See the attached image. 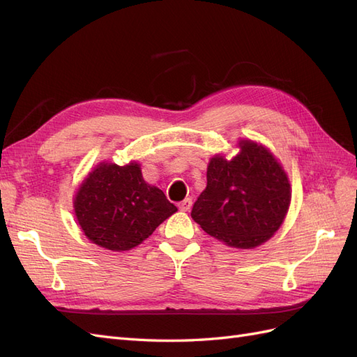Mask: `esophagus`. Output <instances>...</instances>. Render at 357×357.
Listing matches in <instances>:
<instances>
[{
    "mask_svg": "<svg viewBox=\"0 0 357 357\" xmlns=\"http://www.w3.org/2000/svg\"><path fill=\"white\" fill-rule=\"evenodd\" d=\"M178 208H180L181 211H189V210L192 208V199H190V198L183 199V201L178 204Z\"/></svg>",
    "mask_w": 357,
    "mask_h": 357,
    "instance_id": "obj_1",
    "label": "esophagus"
}]
</instances>
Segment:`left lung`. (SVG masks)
Returning a JSON list of instances; mask_svg holds the SVG:
<instances>
[{
	"label": "left lung",
	"instance_id": "1",
	"mask_svg": "<svg viewBox=\"0 0 357 357\" xmlns=\"http://www.w3.org/2000/svg\"><path fill=\"white\" fill-rule=\"evenodd\" d=\"M232 160L215 156L207 188L193 204L192 219L208 235L236 248H253L282 226L290 204L284 169L262 146L241 142Z\"/></svg>",
	"mask_w": 357,
	"mask_h": 357
}]
</instances>
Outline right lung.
<instances>
[{"instance_id":"obj_1","label":"right lung","mask_w":357,"mask_h":357,"mask_svg":"<svg viewBox=\"0 0 357 357\" xmlns=\"http://www.w3.org/2000/svg\"><path fill=\"white\" fill-rule=\"evenodd\" d=\"M74 211L92 243L123 252L149 238L177 207L147 185L138 164H101L83 181Z\"/></svg>"}]
</instances>
